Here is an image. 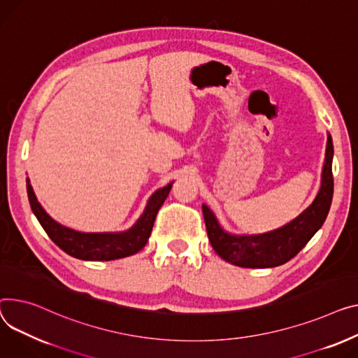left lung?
<instances>
[{
  "label": "left lung",
  "instance_id": "8db88e82",
  "mask_svg": "<svg viewBox=\"0 0 358 358\" xmlns=\"http://www.w3.org/2000/svg\"><path fill=\"white\" fill-rule=\"evenodd\" d=\"M332 155L334 147L328 135L322 180L315 200L296 219L276 230L262 234H230L222 229L213 211L203 204V216L213 249L229 264L241 268H275L287 264L311 241L328 216L334 193Z\"/></svg>",
  "mask_w": 358,
  "mask_h": 358
}]
</instances>
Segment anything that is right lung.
<instances>
[{
    "instance_id": "right-lung-1",
    "label": "right lung",
    "mask_w": 358,
    "mask_h": 358,
    "mask_svg": "<svg viewBox=\"0 0 358 358\" xmlns=\"http://www.w3.org/2000/svg\"><path fill=\"white\" fill-rule=\"evenodd\" d=\"M171 187L173 182L157 189L150 197L144 213L131 229L121 233H82L55 222L37 201L30 180L27 178V194L31 210L50 239L70 256L82 260L101 262L135 255L147 245L157 213L169 197Z\"/></svg>"
}]
</instances>
